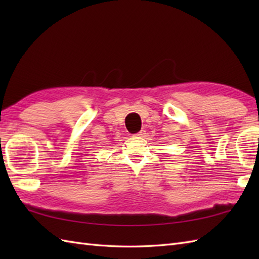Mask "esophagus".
I'll return each instance as SVG.
<instances>
[{"label": "esophagus", "instance_id": "obj_1", "mask_svg": "<svg viewBox=\"0 0 259 259\" xmlns=\"http://www.w3.org/2000/svg\"><path fill=\"white\" fill-rule=\"evenodd\" d=\"M145 135H146V130H140L138 134H136V136L138 137H145Z\"/></svg>", "mask_w": 259, "mask_h": 259}]
</instances>
